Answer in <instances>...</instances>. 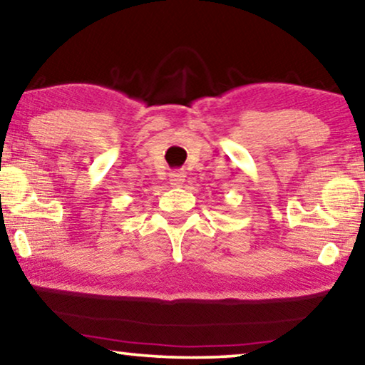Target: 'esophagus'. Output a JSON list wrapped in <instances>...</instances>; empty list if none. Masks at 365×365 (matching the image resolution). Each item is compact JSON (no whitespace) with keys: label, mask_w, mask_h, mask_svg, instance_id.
<instances>
[{"label":"esophagus","mask_w":365,"mask_h":365,"mask_svg":"<svg viewBox=\"0 0 365 365\" xmlns=\"http://www.w3.org/2000/svg\"><path fill=\"white\" fill-rule=\"evenodd\" d=\"M185 173L183 172H180V170H177V172H172L170 173V185L172 187H182L183 185V182H185Z\"/></svg>","instance_id":"1"}]
</instances>
